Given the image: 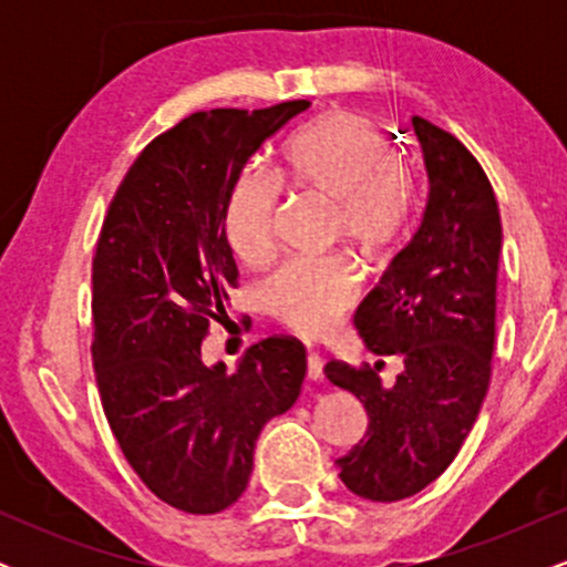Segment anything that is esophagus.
I'll use <instances>...</instances> for the list:
<instances>
[{"instance_id":"esophagus-1","label":"esophagus","mask_w":567,"mask_h":567,"mask_svg":"<svg viewBox=\"0 0 567 567\" xmlns=\"http://www.w3.org/2000/svg\"><path fill=\"white\" fill-rule=\"evenodd\" d=\"M306 379L315 381V383L322 379V360L317 354L306 357Z\"/></svg>"}]
</instances>
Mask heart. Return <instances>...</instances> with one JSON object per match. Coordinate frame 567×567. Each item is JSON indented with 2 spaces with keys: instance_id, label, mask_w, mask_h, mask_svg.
Returning a JSON list of instances; mask_svg holds the SVG:
<instances>
[{
  "instance_id": "1",
  "label": "heart",
  "mask_w": 567,
  "mask_h": 567,
  "mask_svg": "<svg viewBox=\"0 0 567 567\" xmlns=\"http://www.w3.org/2000/svg\"><path fill=\"white\" fill-rule=\"evenodd\" d=\"M279 171L296 192L330 207L338 237L354 250L383 256L405 239L415 181L389 159L386 138L365 116L333 112L306 122L285 141ZM275 218L277 188L245 175L226 207V237L239 261L269 256ZM261 301L285 330L320 338L347 315L354 279L341 264H288L266 279Z\"/></svg>"
}]
</instances>
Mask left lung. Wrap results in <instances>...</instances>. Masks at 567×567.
Listing matches in <instances>:
<instances>
[{
    "label": "left lung",
    "mask_w": 567,
    "mask_h": 567,
    "mask_svg": "<svg viewBox=\"0 0 567 567\" xmlns=\"http://www.w3.org/2000/svg\"><path fill=\"white\" fill-rule=\"evenodd\" d=\"M429 175L419 231L357 306L351 324L402 370L383 386L373 368L328 362L324 375L368 410V434L336 461L354 496L402 501L458 455L491 383L496 282L504 245L491 181L455 135L413 116Z\"/></svg>",
    "instance_id": "8db88e82"
}]
</instances>
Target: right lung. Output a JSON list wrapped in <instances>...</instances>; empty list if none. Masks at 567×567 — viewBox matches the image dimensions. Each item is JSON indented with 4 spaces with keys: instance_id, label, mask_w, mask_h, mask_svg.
Masks as SVG:
<instances>
[{
    "instance_id": "add662e5",
    "label": "right lung",
    "mask_w": 567,
    "mask_h": 567,
    "mask_svg": "<svg viewBox=\"0 0 567 567\" xmlns=\"http://www.w3.org/2000/svg\"><path fill=\"white\" fill-rule=\"evenodd\" d=\"M306 101L213 109L154 138L116 188L93 261V365L103 413L154 496L216 514L245 493L261 429L292 408L306 351L252 343L234 373L202 360L237 264L226 207L252 154Z\"/></svg>"
}]
</instances>
